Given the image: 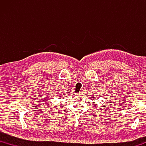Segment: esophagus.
Instances as JSON below:
<instances>
[{
  "mask_svg": "<svg viewBox=\"0 0 146 146\" xmlns=\"http://www.w3.org/2000/svg\"><path fill=\"white\" fill-rule=\"evenodd\" d=\"M78 96H81V95H82V92H79V93L78 94Z\"/></svg>",
  "mask_w": 146,
  "mask_h": 146,
  "instance_id": "34e87169",
  "label": "esophagus"
}]
</instances>
